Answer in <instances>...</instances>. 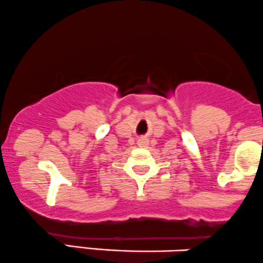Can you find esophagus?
<instances>
[{
	"mask_svg": "<svg viewBox=\"0 0 263 263\" xmlns=\"http://www.w3.org/2000/svg\"><path fill=\"white\" fill-rule=\"evenodd\" d=\"M147 144H149V141H147V139H145V138H140L138 140V145L141 147H146Z\"/></svg>",
	"mask_w": 263,
	"mask_h": 263,
	"instance_id": "esophagus-1",
	"label": "esophagus"
}]
</instances>
